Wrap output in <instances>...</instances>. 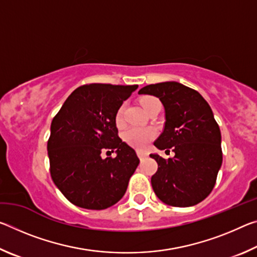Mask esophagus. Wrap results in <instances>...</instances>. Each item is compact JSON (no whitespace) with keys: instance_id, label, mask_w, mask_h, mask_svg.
<instances>
[{"instance_id":"obj_1","label":"esophagus","mask_w":257,"mask_h":257,"mask_svg":"<svg viewBox=\"0 0 257 257\" xmlns=\"http://www.w3.org/2000/svg\"><path fill=\"white\" fill-rule=\"evenodd\" d=\"M137 155H138V158H139V159L143 160V159L147 158V155H149V153H147V152H145V151H141V150H138V151H137Z\"/></svg>"}]
</instances>
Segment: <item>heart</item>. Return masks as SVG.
<instances>
[{
  "mask_svg": "<svg viewBox=\"0 0 257 257\" xmlns=\"http://www.w3.org/2000/svg\"><path fill=\"white\" fill-rule=\"evenodd\" d=\"M158 101L154 97H145L142 99V105L145 108L153 102ZM123 113H124V105H120L115 113V122L118 125L122 124L123 122ZM156 135L154 128L152 127H139V125H133L128 128L123 134L124 141L134 147L137 149H144L150 143L153 141Z\"/></svg>",
  "mask_w": 257,
  "mask_h": 257,
  "instance_id": "1",
  "label": "heart"
}]
</instances>
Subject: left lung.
<instances>
[{"mask_svg":"<svg viewBox=\"0 0 257 257\" xmlns=\"http://www.w3.org/2000/svg\"><path fill=\"white\" fill-rule=\"evenodd\" d=\"M138 94L162 102L164 129L154 145L175 152L168 160L150 155L159 165L151 179L155 195L170 206L196 205L210 195L222 164L221 133L210 105L197 90L177 81L147 85Z\"/></svg>","mask_w":257,"mask_h":257,"instance_id":"8db88e82","label":"left lung"}]
</instances>
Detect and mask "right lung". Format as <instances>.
<instances>
[{
  "label": "right lung",
  "instance_id": "add662e5",
  "mask_svg": "<svg viewBox=\"0 0 257 257\" xmlns=\"http://www.w3.org/2000/svg\"><path fill=\"white\" fill-rule=\"evenodd\" d=\"M138 85L89 84L70 94L51 123L47 142L55 186L73 205L104 210L125 193L139 159L118 136L115 113ZM116 151L104 159L103 151Z\"/></svg>",
  "mask_w": 257,
  "mask_h": 257
}]
</instances>
